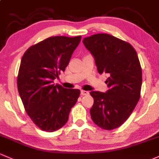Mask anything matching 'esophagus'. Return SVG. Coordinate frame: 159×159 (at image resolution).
I'll return each instance as SVG.
<instances>
[{
	"label": "esophagus",
	"mask_w": 159,
	"mask_h": 159,
	"mask_svg": "<svg viewBox=\"0 0 159 159\" xmlns=\"http://www.w3.org/2000/svg\"><path fill=\"white\" fill-rule=\"evenodd\" d=\"M80 94H81L82 95H87L89 94L88 91H85V90H82L81 92H80Z\"/></svg>",
	"instance_id": "1"
}]
</instances>
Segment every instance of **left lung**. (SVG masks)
<instances>
[{"label": "left lung", "instance_id": "left-lung-1", "mask_svg": "<svg viewBox=\"0 0 159 159\" xmlns=\"http://www.w3.org/2000/svg\"><path fill=\"white\" fill-rule=\"evenodd\" d=\"M83 42L93 55L98 73L109 76L106 93H90L94 98L91 117L102 129H115L127 120L140 98L142 69L137 54L129 43L106 33L93 35Z\"/></svg>", "mask_w": 159, "mask_h": 159}]
</instances>
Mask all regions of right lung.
I'll use <instances>...</instances> for the list:
<instances>
[{
	"mask_svg": "<svg viewBox=\"0 0 159 159\" xmlns=\"http://www.w3.org/2000/svg\"><path fill=\"white\" fill-rule=\"evenodd\" d=\"M82 37L53 36L31 46L22 57L17 88L25 110L42 130L54 132L65 125L79 89L53 83L65 70Z\"/></svg>",
	"mask_w": 159,
	"mask_h": 159,
	"instance_id": "right-lung-1",
	"label": "right lung"
}]
</instances>
